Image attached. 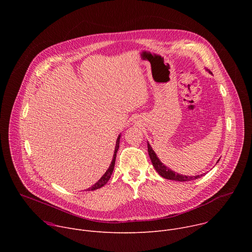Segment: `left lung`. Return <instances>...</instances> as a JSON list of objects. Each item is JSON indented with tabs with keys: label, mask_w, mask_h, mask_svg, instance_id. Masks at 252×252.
I'll return each mask as SVG.
<instances>
[{
	"label": "left lung",
	"mask_w": 252,
	"mask_h": 252,
	"mask_svg": "<svg viewBox=\"0 0 252 252\" xmlns=\"http://www.w3.org/2000/svg\"><path fill=\"white\" fill-rule=\"evenodd\" d=\"M210 73V70H208ZM148 151H149V156L151 158V160L153 162V165L155 166L156 170L158 172V174L160 176H162L163 178L166 179H171V181H177V182H189V181H193V179L199 178L200 176H202L203 174L200 175H193V176H187L184 174H179L175 171H172L171 169H169L168 167H166L158 158V156L156 155V153L154 152L153 148L151 147L150 143L148 142Z\"/></svg>",
	"instance_id": "left-lung-1"
}]
</instances>
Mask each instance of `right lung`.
I'll list each match as a JSON object with an SVG mask.
<instances>
[{"mask_svg": "<svg viewBox=\"0 0 252 252\" xmlns=\"http://www.w3.org/2000/svg\"><path fill=\"white\" fill-rule=\"evenodd\" d=\"M120 138H121V135H119L118 139H117V143H116V149H115V153H114V158H113V160L109 166V168H107V170L104 172V174L98 179L97 183L94 184L92 188L88 189L87 190H94V189H100L101 187H103L107 182H109V179L111 178V175L113 173V170H114V167H115V163H116V157H117V153L119 151V148H120Z\"/></svg>", "mask_w": 252, "mask_h": 252, "instance_id": "add662e5", "label": "right lung"}]
</instances>
